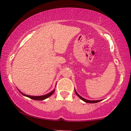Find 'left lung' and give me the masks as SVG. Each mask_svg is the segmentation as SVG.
Wrapping results in <instances>:
<instances>
[{
  "label": "left lung",
  "mask_w": 131,
  "mask_h": 131,
  "mask_svg": "<svg viewBox=\"0 0 131 131\" xmlns=\"http://www.w3.org/2000/svg\"><path fill=\"white\" fill-rule=\"evenodd\" d=\"M75 93H76V94L78 96L79 98L81 99L82 100H83V101H84V102H87V103H90V104H92V103H97V102H100V101H101V100H94V101H91V100H86V99H84V98H83L82 97H81L80 96H79L78 94L77 93V92H76V91L75 90Z\"/></svg>",
  "instance_id": "obj_1"
}]
</instances>
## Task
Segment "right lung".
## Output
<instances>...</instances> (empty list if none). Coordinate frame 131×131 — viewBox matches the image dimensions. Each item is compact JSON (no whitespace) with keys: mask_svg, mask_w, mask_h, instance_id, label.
<instances>
[{"mask_svg":"<svg viewBox=\"0 0 131 131\" xmlns=\"http://www.w3.org/2000/svg\"><path fill=\"white\" fill-rule=\"evenodd\" d=\"M54 90L53 91H52L51 92H50V93H48V94H46V95L41 96H33L26 95V94H25L23 93L22 92H21V93L22 94H23L24 96H26V97H29V98H30V99H33V100H38V101H39V100H45V99H47V98H48V97L51 96L52 95V94L54 93Z\"/></svg>","mask_w":131,"mask_h":131,"instance_id":"add662e5","label":"right lung"}]
</instances>
